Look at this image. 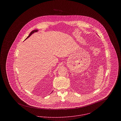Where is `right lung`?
<instances>
[{
  "label": "right lung",
  "instance_id": "right-lung-1",
  "mask_svg": "<svg viewBox=\"0 0 121 121\" xmlns=\"http://www.w3.org/2000/svg\"><path fill=\"white\" fill-rule=\"evenodd\" d=\"M38 31V30H33V31H32L31 33H30V34L29 35V36L27 37V38L25 39V40L27 39H28V38H29V37L31 35H32L33 34H34V33H35V32H37Z\"/></svg>",
  "mask_w": 121,
  "mask_h": 121
}]
</instances>
